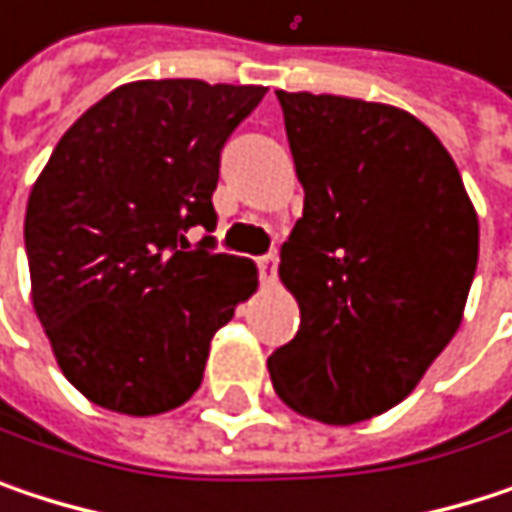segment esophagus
I'll list each match as a JSON object with an SVG mask.
<instances>
[{"label": "esophagus", "instance_id": "obj_1", "mask_svg": "<svg viewBox=\"0 0 512 512\" xmlns=\"http://www.w3.org/2000/svg\"><path fill=\"white\" fill-rule=\"evenodd\" d=\"M257 269H260V278H263L266 284H272V281H275V272H278V255L269 252V255L257 257Z\"/></svg>", "mask_w": 512, "mask_h": 512}]
</instances>
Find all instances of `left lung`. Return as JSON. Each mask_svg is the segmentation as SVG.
Returning a JSON list of instances; mask_svg holds the SVG:
<instances>
[{"label":"left lung","mask_w":512,"mask_h":512,"mask_svg":"<svg viewBox=\"0 0 512 512\" xmlns=\"http://www.w3.org/2000/svg\"><path fill=\"white\" fill-rule=\"evenodd\" d=\"M278 103L305 207L278 266L299 332L266 364L290 409L347 427L409 397L457 335L477 213L415 115L308 91Z\"/></svg>","instance_id":"obj_1"}]
</instances>
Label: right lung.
Here are the masks:
<instances>
[{"label": "right lung", "instance_id": "right-lung-1", "mask_svg": "<svg viewBox=\"0 0 512 512\" xmlns=\"http://www.w3.org/2000/svg\"><path fill=\"white\" fill-rule=\"evenodd\" d=\"M263 85L127 82L55 145L26 207L32 305L76 391L121 415L183 406L213 335L257 287L216 255L213 192L228 136ZM208 237L192 250L188 234Z\"/></svg>", "mask_w": 512, "mask_h": 512}]
</instances>
